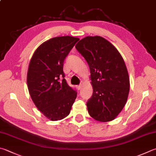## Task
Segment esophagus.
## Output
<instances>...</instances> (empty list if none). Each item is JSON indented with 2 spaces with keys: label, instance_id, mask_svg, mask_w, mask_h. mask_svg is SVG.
Here are the masks:
<instances>
[{
  "label": "esophagus",
  "instance_id": "obj_1",
  "mask_svg": "<svg viewBox=\"0 0 156 156\" xmlns=\"http://www.w3.org/2000/svg\"><path fill=\"white\" fill-rule=\"evenodd\" d=\"M81 87H82V85H81H81H79V86H77V90H81Z\"/></svg>",
  "mask_w": 156,
  "mask_h": 156
}]
</instances>
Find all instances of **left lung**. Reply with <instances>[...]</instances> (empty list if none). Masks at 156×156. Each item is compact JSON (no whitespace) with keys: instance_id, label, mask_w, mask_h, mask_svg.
Wrapping results in <instances>:
<instances>
[{"instance_id":"8db88e82","label":"left lung","mask_w":156,"mask_h":156,"mask_svg":"<svg viewBox=\"0 0 156 156\" xmlns=\"http://www.w3.org/2000/svg\"><path fill=\"white\" fill-rule=\"evenodd\" d=\"M75 48L90 70L93 94L86 103L88 113L97 121L113 120L125 106L130 90L128 73L121 54L99 36L83 38Z\"/></svg>"}]
</instances>
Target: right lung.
Listing matches in <instances>:
<instances>
[{"instance_id":"1","label":"right lung","mask_w":156,"mask_h":156,"mask_svg":"<svg viewBox=\"0 0 156 156\" xmlns=\"http://www.w3.org/2000/svg\"><path fill=\"white\" fill-rule=\"evenodd\" d=\"M79 39L58 37L41 44L30 60L27 74L28 91L38 109L51 121L70 113L77 92L70 87L63 71L64 60Z\"/></svg>"}]
</instances>
